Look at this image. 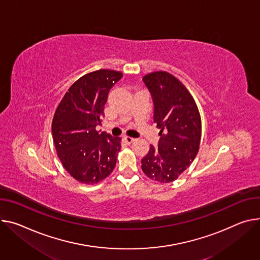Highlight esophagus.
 <instances>
[{
    "mask_svg": "<svg viewBox=\"0 0 260 260\" xmlns=\"http://www.w3.org/2000/svg\"><path fill=\"white\" fill-rule=\"evenodd\" d=\"M123 140L125 141V142H126L127 144H131V143H133L134 141H135V139H134V138L128 137V136H124V137H123Z\"/></svg>",
    "mask_w": 260,
    "mask_h": 260,
    "instance_id": "esophagus-1",
    "label": "esophagus"
}]
</instances>
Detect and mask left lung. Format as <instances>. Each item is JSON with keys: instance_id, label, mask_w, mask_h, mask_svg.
Returning <instances> with one entry per match:
<instances>
[{"instance_id": "1", "label": "left lung", "mask_w": 260, "mask_h": 260, "mask_svg": "<svg viewBox=\"0 0 260 260\" xmlns=\"http://www.w3.org/2000/svg\"><path fill=\"white\" fill-rule=\"evenodd\" d=\"M151 92L153 121L160 129L158 147L150 145L142 164L152 180L169 183L176 180L196 157L201 141V117L192 94L173 75L153 72L143 77Z\"/></svg>"}]
</instances>
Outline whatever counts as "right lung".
Segmentation results:
<instances>
[{"label": "right lung", "instance_id": "right-lung-1", "mask_svg": "<svg viewBox=\"0 0 260 260\" xmlns=\"http://www.w3.org/2000/svg\"><path fill=\"white\" fill-rule=\"evenodd\" d=\"M122 73L100 69L84 75L69 87L56 109L52 134L64 169L77 181L99 183L114 170L121 138L96 131L105 117L112 86Z\"/></svg>", "mask_w": 260, "mask_h": 260}]
</instances>
